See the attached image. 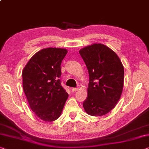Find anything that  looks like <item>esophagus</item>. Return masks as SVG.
Returning <instances> with one entry per match:
<instances>
[{
    "label": "esophagus",
    "instance_id": "obj_1",
    "mask_svg": "<svg viewBox=\"0 0 149 149\" xmlns=\"http://www.w3.org/2000/svg\"><path fill=\"white\" fill-rule=\"evenodd\" d=\"M77 89H78V88H77V87H73V88H72V91L73 92H75V91H76Z\"/></svg>",
    "mask_w": 149,
    "mask_h": 149
}]
</instances>
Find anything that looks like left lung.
I'll return each instance as SVG.
<instances>
[{"instance_id": "8db88e82", "label": "left lung", "mask_w": 149, "mask_h": 149, "mask_svg": "<svg viewBox=\"0 0 149 149\" xmlns=\"http://www.w3.org/2000/svg\"><path fill=\"white\" fill-rule=\"evenodd\" d=\"M89 75L87 97L83 106L91 116L110 112L121 97L123 88L124 68L115 52L101 44H94L79 50Z\"/></svg>"}]
</instances>
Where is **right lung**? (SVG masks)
Wrapping results in <instances>:
<instances>
[{"mask_svg":"<svg viewBox=\"0 0 149 149\" xmlns=\"http://www.w3.org/2000/svg\"><path fill=\"white\" fill-rule=\"evenodd\" d=\"M68 53L63 48H48L35 54L22 71V86L34 114L52 122L60 116L68 97L61 86V63Z\"/></svg>","mask_w":149,"mask_h":149,"instance_id":"right-lung-1","label":"right lung"}]
</instances>
